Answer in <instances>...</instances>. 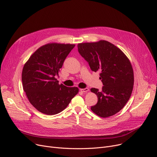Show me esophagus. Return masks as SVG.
I'll list each match as a JSON object with an SVG mask.
<instances>
[{
    "mask_svg": "<svg viewBox=\"0 0 157 157\" xmlns=\"http://www.w3.org/2000/svg\"><path fill=\"white\" fill-rule=\"evenodd\" d=\"M89 89L88 88H82V89H80V91L82 93H86L87 91H88Z\"/></svg>",
    "mask_w": 157,
    "mask_h": 157,
    "instance_id": "esophagus-1",
    "label": "esophagus"
}]
</instances>
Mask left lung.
<instances>
[{
    "label": "left lung",
    "instance_id": "left-lung-1",
    "mask_svg": "<svg viewBox=\"0 0 157 157\" xmlns=\"http://www.w3.org/2000/svg\"><path fill=\"white\" fill-rule=\"evenodd\" d=\"M79 54L94 72L100 71L103 86L91 88L98 97L91 110L97 116L108 117L119 112L129 100L134 85V73L128 58L116 46L105 40L78 45Z\"/></svg>",
    "mask_w": 157,
    "mask_h": 157
}]
</instances>
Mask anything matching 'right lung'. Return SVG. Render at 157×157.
Returning a JSON list of instances; mask_svg holds the SVG:
<instances>
[{
    "instance_id": "right-lung-1",
    "label": "right lung",
    "mask_w": 157,
    "mask_h": 157,
    "mask_svg": "<svg viewBox=\"0 0 157 157\" xmlns=\"http://www.w3.org/2000/svg\"><path fill=\"white\" fill-rule=\"evenodd\" d=\"M72 44L52 43L40 47L31 55L22 72L23 86L30 102L39 112L52 116L64 110L79 90L59 85L56 78Z\"/></svg>"
}]
</instances>
